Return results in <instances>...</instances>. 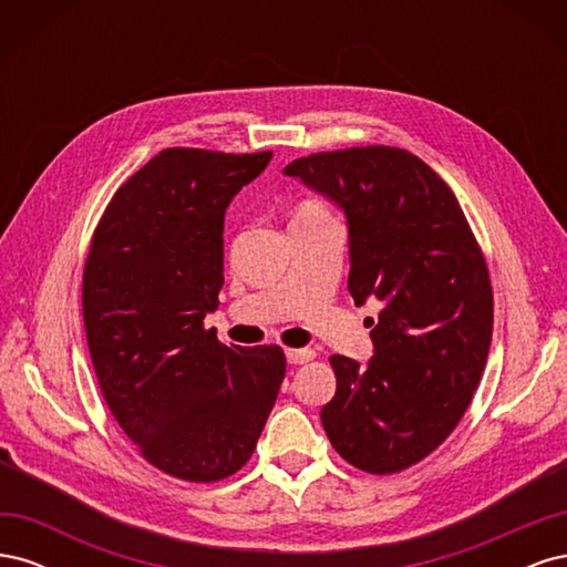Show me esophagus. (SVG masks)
I'll return each instance as SVG.
<instances>
[{"instance_id": "34e87169", "label": "esophagus", "mask_w": 567, "mask_h": 567, "mask_svg": "<svg viewBox=\"0 0 567 567\" xmlns=\"http://www.w3.org/2000/svg\"><path fill=\"white\" fill-rule=\"evenodd\" d=\"M286 357H288L290 364H305V362H312L315 350H310V348H288Z\"/></svg>"}]
</instances>
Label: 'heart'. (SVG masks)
<instances>
[{
    "label": "heart",
    "mask_w": 567,
    "mask_h": 567,
    "mask_svg": "<svg viewBox=\"0 0 567 567\" xmlns=\"http://www.w3.org/2000/svg\"><path fill=\"white\" fill-rule=\"evenodd\" d=\"M321 213H326V210L321 208L317 200H305V203H300V208H298L296 215H321Z\"/></svg>",
    "instance_id": "obj_1"
}]
</instances>
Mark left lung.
I'll return each mask as SVG.
<instances>
[{
    "instance_id": "8db88e82",
    "label": "left lung",
    "mask_w": 567,
    "mask_h": 567,
    "mask_svg": "<svg viewBox=\"0 0 567 567\" xmlns=\"http://www.w3.org/2000/svg\"><path fill=\"white\" fill-rule=\"evenodd\" d=\"M284 173L346 210L348 290L383 305L369 367L329 359L321 425L354 468L400 473L452 435L477 390L494 321L485 255L452 188L404 148L312 153Z\"/></svg>"
}]
</instances>
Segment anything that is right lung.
<instances>
[{"mask_svg": "<svg viewBox=\"0 0 567 567\" xmlns=\"http://www.w3.org/2000/svg\"><path fill=\"white\" fill-rule=\"evenodd\" d=\"M271 151L165 148L117 188L92 234L82 317L101 394L140 454L186 483L241 471L286 375L279 346H221L225 210Z\"/></svg>", "mask_w": 567, "mask_h": 567, "instance_id": "add662e5", "label": "right lung"}]
</instances>
